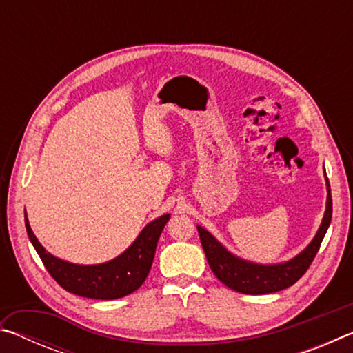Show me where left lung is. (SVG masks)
Segmentation results:
<instances>
[{
	"label": "left lung",
	"instance_id": "8db88e82",
	"mask_svg": "<svg viewBox=\"0 0 353 353\" xmlns=\"http://www.w3.org/2000/svg\"><path fill=\"white\" fill-rule=\"evenodd\" d=\"M325 182L327 205L319 230L316 232L312 243L301 254H297L294 259L288 261L277 263V265H259V263L243 260L229 252L204 227L198 225L202 249H204L207 261L214 276L230 290L243 292V294H270V292L282 291L294 285L312 265L321 248V243L324 240L328 225H330L332 194L327 174Z\"/></svg>",
	"mask_w": 353,
	"mask_h": 353
}]
</instances>
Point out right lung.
Here are the masks:
<instances>
[{
    "label": "right lung",
    "instance_id": "right-lung-1",
    "mask_svg": "<svg viewBox=\"0 0 353 353\" xmlns=\"http://www.w3.org/2000/svg\"><path fill=\"white\" fill-rule=\"evenodd\" d=\"M168 219L170 214H162L151 221L137 240L117 259L101 265H74L46 252L34 235L25 212L28 236L51 277L68 292L101 301L124 297L140 288L151 270L155 248Z\"/></svg>",
    "mask_w": 353,
    "mask_h": 353
}]
</instances>
